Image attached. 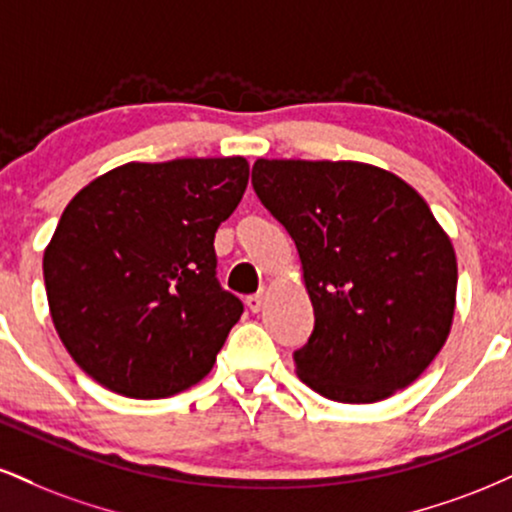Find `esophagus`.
<instances>
[{"instance_id": "esophagus-1", "label": "esophagus", "mask_w": 512, "mask_h": 512, "mask_svg": "<svg viewBox=\"0 0 512 512\" xmlns=\"http://www.w3.org/2000/svg\"><path fill=\"white\" fill-rule=\"evenodd\" d=\"M245 305H248L250 312H260L262 305H264V293L248 295V298H245Z\"/></svg>"}]
</instances>
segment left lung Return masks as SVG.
<instances>
[{
	"mask_svg": "<svg viewBox=\"0 0 512 512\" xmlns=\"http://www.w3.org/2000/svg\"><path fill=\"white\" fill-rule=\"evenodd\" d=\"M252 188L291 233L315 329L298 377L338 403L410 386L453 322L458 264L432 209L389 171L357 162L257 159Z\"/></svg>",
	"mask_w": 512,
	"mask_h": 512,
	"instance_id": "1",
	"label": "left lung"
}]
</instances>
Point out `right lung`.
I'll return each mask as SVG.
<instances>
[{
  "mask_svg": "<svg viewBox=\"0 0 512 512\" xmlns=\"http://www.w3.org/2000/svg\"><path fill=\"white\" fill-rule=\"evenodd\" d=\"M248 176L243 157L131 162L64 209L42 260L49 312L104 389L152 400L207 377L243 315L217 279L214 233Z\"/></svg>",
  "mask_w": 512,
  "mask_h": 512,
  "instance_id": "right-lung-1",
  "label": "right lung"
}]
</instances>
